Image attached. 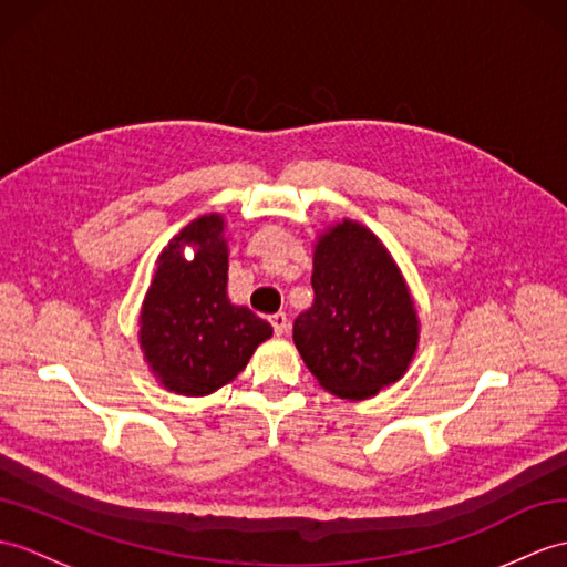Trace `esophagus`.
<instances>
[{
  "label": "esophagus",
  "mask_w": 567,
  "mask_h": 567,
  "mask_svg": "<svg viewBox=\"0 0 567 567\" xmlns=\"http://www.w3.org/2000/svg\"><path fill=\"white\" fill-rule=\"evenodd\" d=\"M270 326H272V331H275V333H278V336H285V333H287V328H289L287 313H285V311L272 313V316H270Z\"/></svg>",
  "instance_id": "esophagus-1"
}]
</instances>
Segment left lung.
Returning a JSON list of instances; mask_svg holds the SVG:
<instances>
[{"instance_id":"left-lung-1","label":"left lung","mask_w":567,"mask_h":567,"mask_svg":"<svg viewBox=\"0 0 567 567\" xmlns=\"http://www.w3.org/2000/svg\"><path fill=\"white\" fill-rule=\"evenodd\" d=\"M313 305L295 319V346L319 384L362 401L401 379L417 346V316L399 268L350 219L313 254Z\"/></svg>"}]
</instances>
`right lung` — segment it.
Wrapping results in <instances>:
<instances>
[{"instance_id": "add662e5", "label": "right lung", "mask_w": 567, "mask_h": 567, "mask_svg": "<svg viewBox=\"0 0 567 567\" xmlns=\"http://www.w3.org/2000/svg\"><path fill=\"white\" fill-rule=\"evenodd\" d=\"M193 245L196 258H182ZM272 336L268 321L227 297L224 219L190 221L159 256V270L142 307L140 343L168 391L205 396L239 374L254 350Z\"/></svg>"}]
</instances>
